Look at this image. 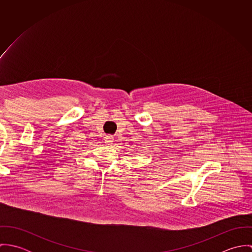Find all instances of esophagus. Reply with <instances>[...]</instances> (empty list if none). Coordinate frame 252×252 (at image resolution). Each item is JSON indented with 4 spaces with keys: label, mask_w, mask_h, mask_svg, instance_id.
Segmentation results:
<instances>
[{
    "label": "esophagus",
    "mask_w": 252,
    "mask_h": 252,
    "mask_svg": "<svg viewBox=\"0 0 252 252\" xmlns=\"http://www.w3.org/2000/svg\"><path fill=\"white\" fill-rule=\"evenodd\" d=\"M105 141H106V143H107V144L110 145V144H113V142H114V138H113L112 136H110V135H108V136H106V137H105Z\"/></svg>",
    "instance_id": "34e87169"
}]
</instances>
